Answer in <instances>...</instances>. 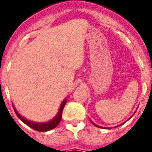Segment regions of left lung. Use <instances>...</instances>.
Returning a JSON list of instances; mask_svg holds the SVG:
<instances>
[{
  "label": "left lung",
  "instance_id": "1",
  "mask_svg": "<svg viewBox=\"0 0 152 152\" xmlns=\"http://www.w3.org/2000/svg\"><path fill=\"white\" fill-rule=\"evenodd\" d=\"M92 123H93V122H92ZM93 124H94V123H93ZM94 125H95V126H97V127H99V125H95V124H94ZM99 128H102V127H99Z\"/></svg>",
  "mask_w": 152,
  "mask_h": 152
}]
</instances>
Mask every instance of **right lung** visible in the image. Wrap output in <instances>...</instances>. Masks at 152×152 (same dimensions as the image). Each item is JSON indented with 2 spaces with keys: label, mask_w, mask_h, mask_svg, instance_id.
I'll list each match as a JSON object with an SVG mask.
<instances>
[{
  "label": "right lung",
  "mask_w": 152,
  "mask_h": 152,
  "mask_svg": "<svg viewBox=\"0 0 152 152\" xmlns=\"http://www.w3.org/2000/svg\"><path fill=\"white\" fill-rule=\"evenodd\" d=\"M67 102V100H64V101L62 102L61 105V107H60V110L58 111V113H57V116L55 117L53 120H51L50 121H49V122H46V123H35L33 122V121H30L27 120V119H25L22 117V116H20L18 112L15 110V107H13L14 108V111H15V114L17 115V117L20 118V120L22 121L23 122L26 124L27 125H28L29 127H31L33 129L36 130V131H39V132H46V131H49V130H51L53 129H54L57 126V125H59L60 121H61V119L62 117V112H63V110H64V107L65 106V104Z\"/></svg>",
  "instance_id": "1"
}]
</instances>
